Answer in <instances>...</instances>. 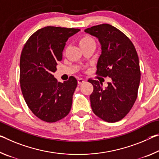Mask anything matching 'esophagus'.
<instances>
[{"label": "esophagus", "instance_id": "34e87169", "mask_svg": "<svg viewBox=\"0 0 159 159\" xmlns=\"http://www.w3.org/2000/svg\"><path fill=\"white\" fill-rule=\"evenodd\" d=\"M85 80L84 79H81V78H79V79H78V84L79 85L84 84V83H85Z\"/></svg>", "mask_w": 159, "mask_h": 159}]
</instances>
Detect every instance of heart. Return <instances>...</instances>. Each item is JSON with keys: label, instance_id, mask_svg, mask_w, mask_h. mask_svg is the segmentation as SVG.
Wrapping results in <instances>:
<instances>
[{"label": "heart", "instance_id": "1", "mask_svg": "<svg viewBox=\"0 0 159 159\" xmlns=\"http://www.w3.org/2000/svg\"><path fill=\"white\" fill-rule=\"evenodd\" d=\"M79 44L81 49H84V48L89 47L90 45H95V41L90 36L84 35L79 39Z\"/></svg>", "mask_w": 159, "mask_h": 159}]
</instances>
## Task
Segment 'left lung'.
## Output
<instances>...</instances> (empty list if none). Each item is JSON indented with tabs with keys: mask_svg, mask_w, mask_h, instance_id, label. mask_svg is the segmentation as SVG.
Wrapping results in <instances>:
<instances>
[{
	"mask_svg": "<svg viewBox=\"0 0 159 159\" xmlns=\"http://www.w3.org/2000/svg\"><path fill=\"white\" fill-rule=\"evenodd\" d=\"M84 31L101 45L96 74L112 79L105 89L101 82L89 80L93 85L90 95L93 112L106 122H117L130 111L137 98L141 79L137 52L131 40L111 25H95Z\"/></svg>",
	"mask_w": 159,
	"mask_h": 159,
	"instance_id": "obj_1",
	"label": "left lung"
}]
</instances>
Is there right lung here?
I'll return each instance as SVG.
<instances>
[{
	"mask_svg": "<svg viewBox=\"0 0 159 159\" xmlns=\"http://www.w3.org/2000/svg\"><path fill=\"white\" fill-rule=\"evenodd\" d=\"M79 29L47 26L34 32L25 43L20 61V84L32 113L42 121L56 122L69 114L77 86L74 76L58 82L53 73L62 59L66 42Z\"/></svg>",
	"mask_w": 159,
	"mask_h": 159,
	"instance_id": "add662e5",
	"label": "right lung"
}]
</instances>
